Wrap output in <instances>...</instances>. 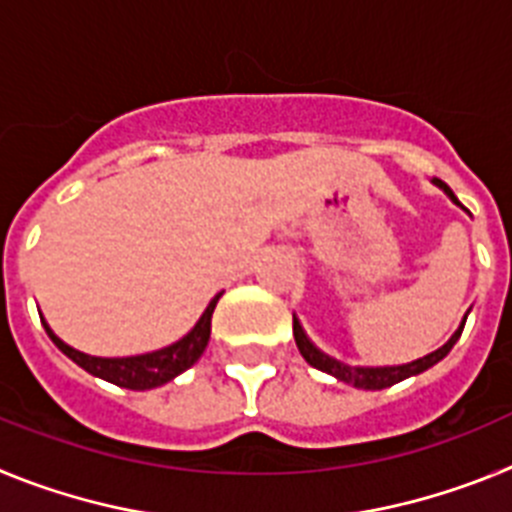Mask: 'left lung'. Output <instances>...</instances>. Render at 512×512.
Here are the masks:
<instances>
[{"label": "left lung", "instance_id": "1", "mask_svg": "<svg viewBox=\"0 0 512 512\" xmlns=\"http://www.w3.org/2000/svg\"><path fill=\"white\" fill-rule=\"evenodd\" d=\"M433 182H436L438 189H443V192L449 194L451 202H456V205H459V200H456V194L449 189V184H443L441 179H433ZM467 315L461 318L459 328L454 330V336L443 343L441 348H436L433 354L423 356V359H415V361H410V364H400V366H348V364H343V361L323 354V351H320V348L315 346L310 338H307V333L302 330L300 320L297 318H292V333H295V341H297V348H300V354L305 356V361L310 366H315V369H320V372L330 374V377H336L338 382L351 384V387H356V390H384V387H392V384L402 382V379H408V377H415V374L425 372V369H431L433 364H438V361L449 354L451 348H454V343L459 341L461 330H464V323H467Z\"/></svg>", "mask_w": 512, "mask_h": 512}]
</instances>
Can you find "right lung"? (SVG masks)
<instances>
[{
  "instance_id": "obj_1",
  "label": "right lung",
  "mask_w": 512,
  "mask_h": 512,
  "mask_svg": "<svg viewBox=\"0 0 512 512\" xmlns=\"http://www.w3.org/2000/svg\"><path fill=\"white\" fill-rule=\"evenodd\" d=\"M220 295H223V292H220ZM220 295L212 297L210 305L205 307V312H202L200 320L194 323V328L189 330L187 336L179 338V341L171 343V346L151 351V354L125 356V359H102V356L81 354V351L71 348L69 343H63L43 318L40 320H43L45 333L51 336V341L56 343L74 364H79L84 372L94 374V377L104 379V382L117 384V387H125V390H153V387H161V384L171 382L174 377L187 372L189 366L205 354L207 341H210L212 312H215Z\"/></svg>"
}]
</instances>
